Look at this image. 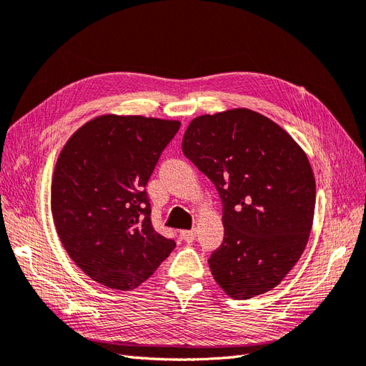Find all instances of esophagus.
Here are the masks:
<instances>
[{"label": "esophagus", "instance_id": "34e87169", "mask_svg": "<svg viewBox=\"0 0 366 366\" xmlns=\"http://www.w3.org/2000/svg\"><path fill=\"white\" fill-rule=\"evenodd\" d=\"M180 235H182V238H183L186 242H192V241L195 239V237H197V232H195L194 229H192V230H182Z\"/></svg>", "mask_w": 366, "mask_h": 366}]
</instances>
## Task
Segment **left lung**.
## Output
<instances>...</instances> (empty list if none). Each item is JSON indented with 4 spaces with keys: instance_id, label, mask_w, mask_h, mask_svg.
<instances>
[{
    "instance_id": "8db88e82",
    "label": "left lung",
    "mask_w": 366,
    "mask_h": 366,
    "mask_svg": "<svg viewBox=\"0 0 366 366\" xmlns=\"http://www.w3.org/2000/svg\"><path fill=\"white\" fill-rule=\"evenodd\" d=\"M182 149L223 204L224 238L207 259L214 280L234 299L274 289L301 258L313 226L316 183L305 152L247 108L195 117Z\"/></svg>"
}]
</instances>
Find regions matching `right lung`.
Wrapping results in <instances>:
<instances>
[{
  "label": "right lung",
  "instance_id": "add662e5",
  "mask_svg": "<svg viewBox=\"0 0 366 366\" xmlns=\"http://www.w3.org/2000/svg\"><path fill=\"white\" fill-rule=\"evenodd\" d=\"M179 129V120L99 116L59 154L51 183L54 226L77 267L108 289H136L175 247L154 230L145 187Z\"/></svg>",
  "mask_w": 366,
  "mask_h": 366
}]
</instances>
